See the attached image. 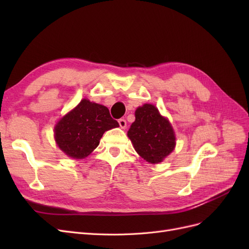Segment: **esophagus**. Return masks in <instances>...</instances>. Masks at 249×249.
Returning <instances> with one entry per match:
<instances>
[{"instance_id":"34e87169","label":"esophagus","mask_w":249,"mask_h":249,"mask_svg":"<svg viewBox=\"0 0 249 249\" xmlns=\"http://www.w3.org/2000/svg\"><path fill=\"white\" fill-rule=\"evenodd\" d=\"M118 124H119V126L122 127V129H125V127H126V122H125V119H124V118L118 119Z\"/></svg>"}]
</instances>
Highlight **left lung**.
<instances>
[{"label":"left lung","mask_w":249,"mask_h":249,"mask_svg":"<svg viewBox=\"0 0 249 249\" xmlns=\"http://www.w3.org/2000/svg\"><path fill=\"white\" fill-rule=\"evenodd\" d=\"M127 136L141 158L152 164L162 162L176 146L175 132L168 120L153 105L145 104L135 112Z\"/></svg>","instance_id":"left-lung-1"}]
</instances>
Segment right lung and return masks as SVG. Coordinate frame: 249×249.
Masks as SVG:
<instances>
[{"instance_id":"1","label":"right lung","mask_w":249,"mask_h":249,"mask_svg":"<svg viewBox=\"0 0 249 249\" xmlns=\"http://www.w3.org/2000/svg\"><path fill=\"white\" fill-rule=\"evenodd\" d=\"M119 126L107 107L88 100L59 120L55 126V139L60 149L73 159L86 158L100 144L103 134Z\"/></svg>"}]
</instances>
